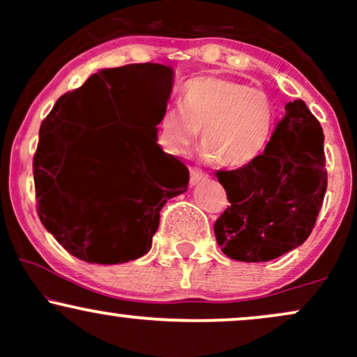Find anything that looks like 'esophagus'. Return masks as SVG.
Here are the masks:
<instances>
[{"instance_id":"obj_1","label":"esophagus","mask_w":357,"mask_h":357,"mask_svg":"<svg viewBox=\"0 0 357 357\" xmlns=\"http://www.w3.org/2000/svg\"><path fill=\"white\" fill-rule=\"evenodd\" d=\"M206 178H208V174H204L203 171L190 169V184H191V186H196V184L204 181Z\"/></svg>"}]
</instances>
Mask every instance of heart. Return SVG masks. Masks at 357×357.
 <instances>
[{"mask_svg":"<svg viewBox=\"0 0 357 357\" xmlns=\"http://www.w3.org/2000/svg\"><path fill=\"white\" fill-rule=\"evenodd\" d=\"M179 107L162 112L159 144L183 155L202 129L203 155L233 169L258 161L277 130L278 112L267 92L223 77H196L184 84Z\"/></svg>","mask_w":357,"mask_h":357,"instance_id":"b5f03b06","label":"heart"}]
</instances>
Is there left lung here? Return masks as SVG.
<instances>
[{
	"label": "left lung",
	"instance_id": "8db88e82",
	"mask_svg": "<svg viewBox=\"0 0 357 357\" xmlns=\"http://www.w3.org/2000/svg\"><path fill=\"white\" fill-rule=\"evenodd\" d=\"M230 206L216 220V241L238 261H268L301 247L327 190L324 132L297 99L285 105L275 136L258 161L218 171Z\"/></svg>",
	"mask_w": 357,
	"mask_h": 357
}]
</instances>
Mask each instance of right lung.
<instances>
[{
  "label": "right lung",
  "instance_id": "right-lung-1",
  "mask_svg": "<svg viewBox=\"0 0 357 357\" xmlns=\"http://www.w3.org/2000/svg\"><path fill=\"white\" fill-rule=\"evenodd\" d=\"M174 70L161 63L104 68L61 96L40 127L33 158L38 216L73 257L116 265L151 250L159 211L186 191L190 171L158 144L159 119L173 90ZM149 91L158 105L149 131L109 123L137 118ZM108 125L96 131L86 126ZM67 169L74 183L63 178Z\"/></svg>",
  "mask_w": 357,
  "mask_h": 357
}]
</instances>
